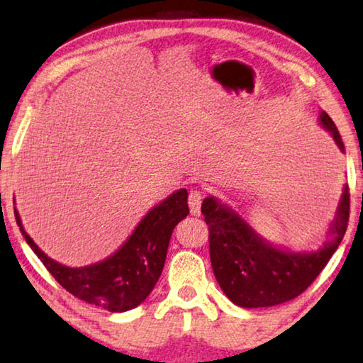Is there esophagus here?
I'll list each match as a JSON object with an SVG mask.
<instances>
[{"instance_id": "34e87169", "label": "esophagus", "mask_w": 363, "mask_h": 363, "mask_svg": "<svg viewBox=\"0 0 363 363\" xmlns=\"http://www.w3.org/2000/svg\"><path fill=\"white\" fill-rule=\"evenodd\" d=\"M201 203H203V193L199 189H191L188 196V206L191 216H201Z\"/></svg>"}]
</instances>
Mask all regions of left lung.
Wrapping results in <instances>:
<instances>
[{"label":"left lung","mask_w":363,"mask_h":363,"mask_svg":"<svg viewBox=\"0 0 363 363\" xmlns=\"http://www.w3.org/2000/svg\"><path fill=\"white\" fill-rule=\"evenodd\" d=\"M320 123L344 152L342 139L326 111H321ZM349 204V186L345 185L330 227V242L316 252L292 253L267 243L242 217L216 198H206L201 213L209 228L211 264L222 291L243 308L274 306L298 297L341 245L347 230Z\"/></svg>","instance_id":"obj_1"}]
</instances>
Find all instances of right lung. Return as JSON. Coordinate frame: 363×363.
Segmentation results:
<instances>
[{"label":"right lung","mask_w":363,"mask_h":363,"mask_svg":"<svg viewBox=\"0 0 363 363\" xmlns=\"http://www.w3.org/2000/svg\"><path fill=\"white\" fill-rule=\"evenodd\" d=\"M186 199L185 188L170 194L144 216L118 252L100 263L84 267H68L48 258L24 230L16 208L14 216L22 237L60 286L87 303L111 313H121L143 303L157 284L172 232L189 213Z\"/></svg>","instance_id":"add662e5"}]
</instances>
